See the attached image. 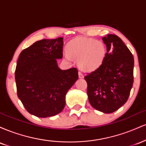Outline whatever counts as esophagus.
Instances as JSON below:
<instances>
[{
  "label": "esophagus",
  "mask_w": 146,
  "mask_h": 146,
  "mask_svg": "<svg viewBox=\"0 0 146 146\" xmlns=\"http://www.w3.org/2000/svg\"><path fill=\"white\" fill-rule=\"evenodd\" d=\"M78 75H79V78H84V75L82 74V72L79 71Z\"/></svg>",
  "instance_id": "1"
}]
</instances>
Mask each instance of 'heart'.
I'll return each instance as SVG.
<instances>
[{
    "mask_svg": "<svg viewBox=\"0 0 146 146\" xmlns=\"http://www.w3.org/2000/svg\"><path fill=\"white\" fill-rule=\"evenodd\" d=\"M69 54L65 55L66 59L69 55L78 60L82 69L92 71L101 66L106 53V48L101 41L92 38H80L70 42L66 46Z\"/></svg>",
    "mask_w": 146,
    "mask_h": 146,
    "instance_id": "1",
    "label": "heart"
}]
</instances>
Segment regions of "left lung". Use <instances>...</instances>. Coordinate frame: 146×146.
<instances>
[{
  "label": "left lung",
  "mask_w": 146,
  "mask_h": 146,
  "mask_svg": "<svg viewBox=\"0 0 146 146\" xmlns=\"http://www.w3.org/2000/svg\"><path fill=\"white\" fill-rule=\"evenodd\" d=\"M107 52L100 67L84 77L90 105L104 113H112L128 100L133 84L134 58L116 35L102 38Z\"/></svg>",
  "instance_id": "obj_1"
}]
</instances>
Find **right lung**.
Returning a JSON list of instances; mask_svg holds the SVG:
<instances>
[{"instance_id":"obj_1","label":"right lung","mask_w":146,"mask_h":146,"mask_svg":"<svg viewBox=\"0 0 146 146\" xmlns=\"http://www.w3.org/2000/svg\"><path fill=\"white\" fill-rule=\"evenodd\" d=\"M63 38L37 41L21 52L16 71L17 94L26 110L38 117L62 111L68 90L78 79L76 68L62 70Z\"/></svg>"}]
</instances>
